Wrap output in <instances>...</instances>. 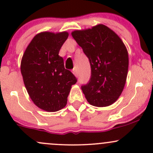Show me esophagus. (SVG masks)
<instances>
[{"label": "esophagus", "instance_id": "esophagus-1", "mask_svg": "<svg viewBox=\"0 0 153 153\" xmlns=\"http://www.w3.org/2000/svg\"><path fill=\"white\" fill-rule=\"evenodd\" d=\"M72 73L75 75V76H78V73H77V69H72Z\"/></svg>", "mask_w": 153, "mask_h": 153}]
</instances>
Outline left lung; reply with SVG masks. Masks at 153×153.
I'll return each instance as SVG.
<instances>
[{
    "label": "left lung",
    "mask_w": 153,
    "mask_h": 153,
    "mask_svg": "<svg viewBox=\"0 0 153 153\" xmlns=\"http://www.w3.org/2000/svg\"><path fill=\"white\" fill-rule=\"evenodd\" d=\"M72 36L89 58L91 77L81 86L92 106H107L121 95L129 66L127 49L115 32L103 24L92 29L75 30Z\"/></svg>",
    "instance_id": "8db88e82"
}]
</instances>
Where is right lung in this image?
<instances>
[{"label": "right lung", "instance_id": "obj_1", "mask_svg": "<svg viewBox=\"0 0 153 153\" xmlns=\"http://www.w3.org/2000/svg\"><path fill=\"white\" fill-rule=\"evenodd\" d=\"M68 36L67 32L38 33L21 60V72L29 97L38 107L47 112H56L67 105L72 85L77 82L58 55Z\"/></svg>", "mask_w": 153, "mask_h": 153}]
</instances>
